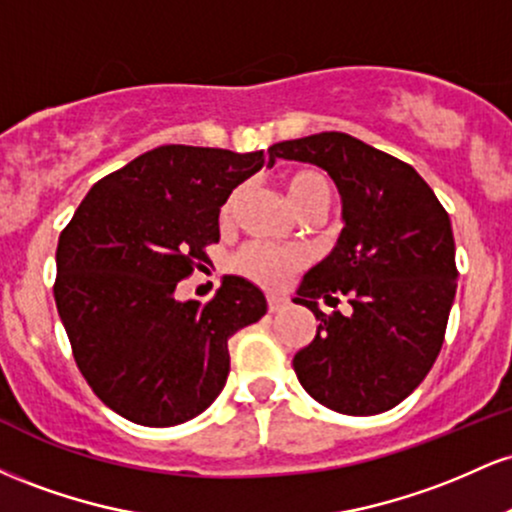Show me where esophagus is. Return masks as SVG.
<instances>
[{
	"mask_svg": "<svg viewBox=\"0 0 512 512\" xmlns=\"http://www.w3.org/2000/svg\"><path fill=\"white\" fill-rule=\"evenodd\" d=\"M286 305V298H281V296H267V308H269V313H279L281 308H284Z\"/></svg>",
	"mask_w": 512,
	"mask_h": 512,
	"instance_id": "esophagus-1",
	"label": "esophagus"
}]
</instances>
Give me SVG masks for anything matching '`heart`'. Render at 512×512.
<instances>
[{"label":"heart","instance_id":"1","mask_svg":"<svg viewBox=\"0 0 512 512\" xmlns=\"http://www.w3.org/2000/svg\"><path fill=\"white\" fill-rule=\"evenodd\" d=\"M286 195L293 209L303 211L313 204H327L330 207L332 187L327 175L317 168H298L284 175ZM238 195L228 199L226 211L233 209ZM303 257L301 252L291 248H279V245L262 243V240H252V243L243 245L236 257H233V269L238 274L248 276V279L257 281V284L267 286V289H279L286 284V279L293 274V269L301 267Z\"/></svg>","mask_w":512,"mask_h":512}]
</instances>
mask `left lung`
<instances>
[{
    "label": "left lung",
    "mask_w": 512,
    "mask_h": 512,
    "mask_svg": "<svg viewBox=\"0 0 512 512\" xmlns=\"http://www.w3.org/2000/svg\"><path fill=\"white\" fill-rule=\"evenodd\" d=\"M276 158L327 170L342 195L337 245L303 276L293 303L320 320L293 356L310 397L339 414L368 416L409 397L440 354L455 301V238L448 211L409 163L344 132L269 146ZM352 305L325 316L316 298Z\"/></svg>",
    "instance_id": "8db88e82"
}]
</instances>
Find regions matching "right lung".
<instances>
[{
	"label": "right lung",
	"mask_w": 512,
	"mask_h": 512,
	"mask_svg": "<svg viewBox=\"0 0 512 512\" xmlns=\"http://www.w3.org/2000/svg\"><path fill=\"white\" fill-rule=\"evenodd\" d=\"M262 166V151L158 146L98 180L62 231L57 313L86 383L127 421L202 414L226 385L228 339L267 313L243 276H223L204 305L175 298L219 243L226 199Z\"/></svg>",
	"instance_id": "1"
}]
</instances>
